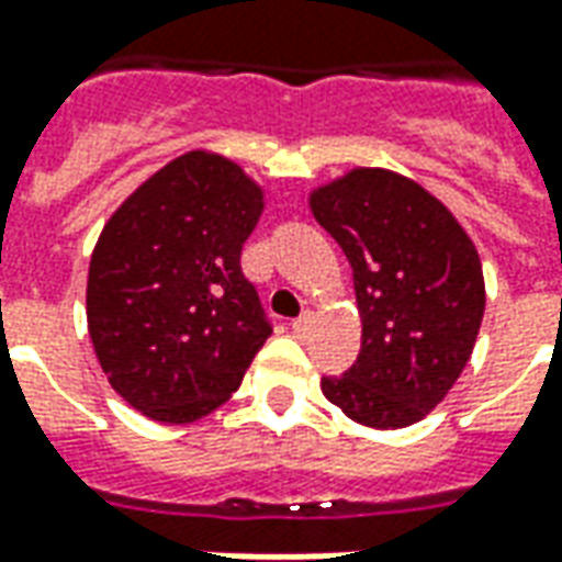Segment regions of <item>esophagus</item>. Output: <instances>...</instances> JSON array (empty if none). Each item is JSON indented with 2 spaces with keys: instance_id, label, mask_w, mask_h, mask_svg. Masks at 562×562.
I'll return each instance as SVG.
<instances>
[{
  "instance_id": "obj_1",
  "label": "esophagus",
  "mask_w": 562,
  "mask_h": 562,
  "mask_svg": "<svg viewBox=\"0 0 562 562\" xmlns=\"http://www.w3.org/2000/svg\"><path fill=\"white\" fill-rule=\"evenodd\" d=\"M313 325H316V316H313V313H304L301 318H294L292 330L294 334H306V330L313 328Z\"/></svg>"
}]
</instances>
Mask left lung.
Here are the masks:
<instances>
[{
	"instance_id": "obj_1",
	"label": "left lung",
	"mask_w": 562,
	"mask_h": 562,
	"mask_svg": "<svg viewBox=\"0 0 562 562\" xmlns=\"http://www.w3.org/2000/svg\"><path fill=\"white\" fill-rule=\"evenodd\" d=\"M352 265L361 352L322 391L352 422L397 430L446 401L484 316L482 258L451 210L389 168H352L310 192Z\"/></svg>"
}]
</instances>
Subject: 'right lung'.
Masks as SVG:
<instances>
[{"instance_id": "1", "label": "right lung", "mask_w": 562, "mask_h": 562, "mask_svg": "<svg viewBox=\"0 0 562 562\" xmlns=\"http://www.w3.org/2000/svg\"><path fill=\"white\" fill-rule=\"evenodd\" d=\"M265 189L210 149L147 177L104 222L87 277L95 358L123 401L161 424L210 415L270 337L240 249Z\"/></svg>"}]
</instances>
